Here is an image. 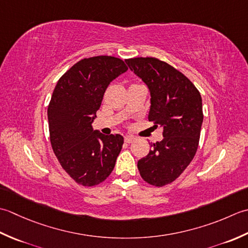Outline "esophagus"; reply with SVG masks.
I'll list each match as a JSON object with an SVG mask.
<instances>
[{
  "instance_id": "esophagus-1",
  "label": "esophagus",
  "mask_w": 248,
  "mask_h": 248,
  "mask_svg": "<svg viewBox=\"0 0 248 248\" xmlns=\"http://www.w3.org/2000/svg\"><path fill=\"white\" fill-rule=\"evenodd\" d=\"M124 140H125L126 143H130V142H133V141L135 140V137H133V136H125Z\"/></svg>"
}]
</instances>
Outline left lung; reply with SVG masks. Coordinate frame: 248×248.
<instances>
[{"instance_id":"1","label":"left lung","mask_w":248,"mask_h":248,"mask_svg":"<svg viewBox=\"0 0 248 248\" xmlns=\"http://www.w3.org/2000/svg\"><path fill=\"white\" fill-rule=\"evenodd\" d=\"M125 62L150 90L149 121L164 129V139L151 143L152 149L137 165L146 183L161 187L178 179L197 152L203 121L201 95L185 75L164 61L134 58Z\"/></svg>"}]
</instances>
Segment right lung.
<instances>
[{
  "instance_id": "obj_1",
  "label": "right lung",
  "mask_w": 248,
  "mask_h": 248,
  "mask_svg": "<svg viewBox=\"0 0 248 248\" xmlns=\"http://www.w3.org/2000/svg\"><path fill=\"white\" fill-rule=\"evenodd\" d=\"M127 69L123 60L114 57L85 58L53 90L48 106L50 142L62 168L80 185H98L114 168L124 139L93 130L92 123L106 89Z\"/></svg>"
}]
</instances>
